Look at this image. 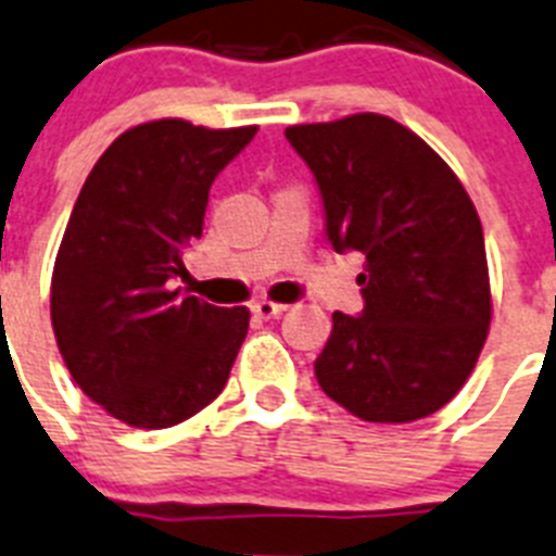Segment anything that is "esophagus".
Segmentation results:
<instances>
[{"instance_id": "esophagus-1", "label": "esophagus", "mask_w": 556, "mask_h": 556, "mask_svg": "<svg viewBox=\"0 0 556 556\" xmlns=\"http://www.w3.org/2000/svg\"><path fill=\"white\" fill-rule=\"evenodd\" d=\"M287 312L283 303H273V301H255L253 303V315L261 317V320H269V317H278Z\"/></svg>"}]
</instances>
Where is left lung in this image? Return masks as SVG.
Segmentation results:
<instances>
[{"label":"left lung","mask_w":556,"mask_h":556,"mask_svg":"<svg viewBox=\"0 0 556 556\" xmlns=\"http://www.w3.org/2000/svg\"><path fill=\"white\" fill-rule=\"evenodd\" d=\"M337 253L365 255L363 315H331L315 359L329 400L379 425L425 419L462 391L492 320L478 211L444 160L386 115L289 126Z\"/></svg>","instance_id":"8db88e82"}]
</instances>
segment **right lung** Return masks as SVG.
Listing matches in <instances>:
<instances>
[{
	"label": "right lung",
	"mask_w": 556,
	"mask_h": 556,
	"mask_svg": "<svg viewBox=\"0 0 556 556\" xmlns=\"http://www.w3.org/2000/svg\"><path fill=\"white\" fill-rule=\"evenodd\" d=\"M255 131L140 123L80 188L52 267V331L80 391L123 425H179L230 377L250 309L182 295L174 281L202 236L213 179Z\"/></svg>",
	"instance_id": "obj_1"
}]
</instances>
